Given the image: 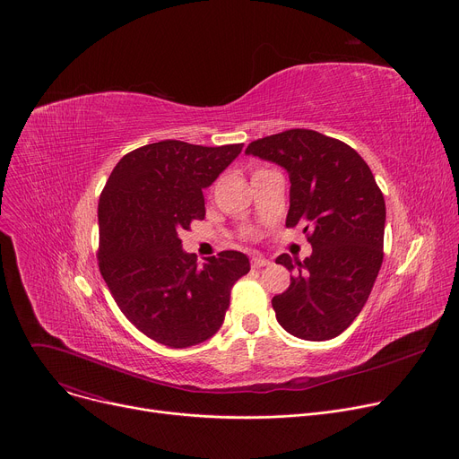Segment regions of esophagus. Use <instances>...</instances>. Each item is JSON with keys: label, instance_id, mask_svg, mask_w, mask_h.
Masks as SVG:
<instances>
[{"label": "esophagus", "instance_id": "1", "mask_svg": "<svg viewBox=\"0 0 459 459\" xmlns=\"http://www.w3.org/2000/svg\"><path fill=\"white\" fill-rule=\"evenodd\" d=\"M251 265L253 267H265V265H271V260H267V258H264V256H255L253 260H251Z\"/></svg>", "mask_w": 459, "mask_h": 459}]
</instances>
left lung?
I'll use <instances>...</instances> for the list:
<instances>
[{
  "instance_id": "1",
  "label": "left lung",
  "mask_w": 459,
  "mask_h": 459,
  "mask_svg": "<svg viewBox=\"0 0 459 459\" xmlns=\"http://www.w3.org/2000/svg\"><path fill=\"white\" fill-rule=\"evenodd\" d=\"M247 155L282 166L290 175L286 227H302L312 255H281L293 271L290 288L271 304L295 338L325 342L358 317L384 260L385 203L373 171L342 140L290 129L255 140Z\"/></svg>"
}]
</instances>
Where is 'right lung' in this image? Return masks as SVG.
<instances>
[{
  "instance_id": "right-lung-1",
  "label": "right lung",
  "mask_w": 459,
  "mask_h": 459,
  "mask_svg": "<svg viewBox=\"0 0 459 459\" xmlns=\"http://www.w3.org/2000/svg\"><path fill=\"white\" fill-rule=\"evenodd\" d=\"M243 143L164 140L138 147L112 169L100 197V271L124 316L171 349L206 342L223 325L230 290L249 258L221 251L203 267L180 232L204 218V195Z\"/></svg>"
}]
</instances>
